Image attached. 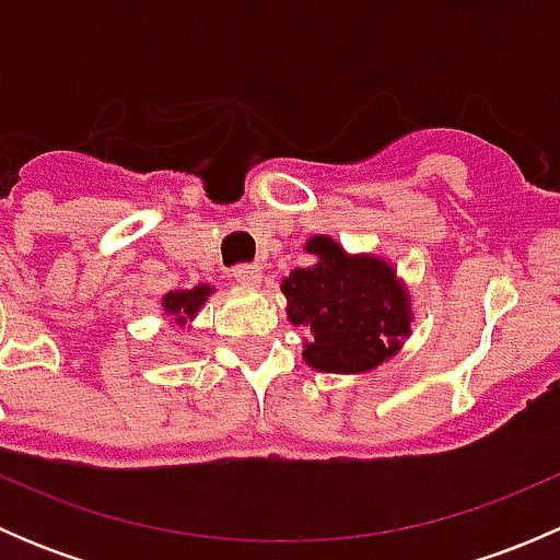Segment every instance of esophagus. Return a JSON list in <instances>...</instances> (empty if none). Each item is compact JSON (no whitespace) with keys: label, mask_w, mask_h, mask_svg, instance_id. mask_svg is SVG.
Here are the masks:
<instances>
[{"label":"esophagus","mask_w":560,"mask_h":560,"mask_svg":"<svg viewBox=\"0 0 560 560\" xmlns=\"http://www.w3.org/2000/svg\"><path fill=\"white\" fill-rule=\"evenodd\" d=\"M235 281L254 290V287L262 284V268H259V265H238V268H235Z\"/></svg>","instance_id":"obj_1"}]
</instances>
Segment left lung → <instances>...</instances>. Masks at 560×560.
I'll return each instance as SVG.
<instances>
[{
  "instance_id": "obj_1",
  "label": "left lung",
  "mask_w": 560,
  "mask_h": 560,
  "mask_svg": "<svg viewBox=\"0 0 560 560\" xmlns=\"http://www.w3.org/2000/svg\"><path fill=\"white\" fill-rule=\"evenodd\" d=\"M314 265L281 281L287 319L312 336L303 360L322 374H369L393 360L411 336L409 287L385 257L349 254L330 235L306 241Z\"/></svg>"
}]
</instances>
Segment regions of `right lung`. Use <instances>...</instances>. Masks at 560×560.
<instances>
[{
    "label": "right lung",
    "instance_id": "add662e5",
    "mask_svg": "<svg viewBox=\"0 0 560 560\" xmlns=\"http://www.w3.org/2000/svg\"><path fill=\"white\" fill-rule=\"evenodd\" d=\"M211 295H213L211 284H197L191 287V290H173L162 298V312L171 316L173 325L186 327L197 314H200V308L206 306V301Z\"/></svg>",
    "mask_w": 560,
    "mask_h": 560
}]
</instances>
